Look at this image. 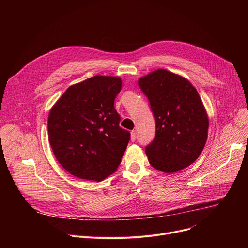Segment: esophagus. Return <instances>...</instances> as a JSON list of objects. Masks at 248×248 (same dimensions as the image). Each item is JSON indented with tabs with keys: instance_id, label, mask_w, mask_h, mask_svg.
Returning a JSON list of instances; mask_svg holds the SVG:
<instances>
[{
	"instance_id": "obj_1",
	"label": "esophagus",
	"mask_w": 248,
	"mask_h": 248,
	"mask_svg": "<svg viewBox=\"0 0 248 248\" xmlns=\"http://www.w3.org/2000/svg\"><path fill=\"white\" fill-rule=\"evenodd\" d=\"M130 140L132 141V142H134V141L136 140V131L135 130H132L130 132Z\"/></svg>"
}]
</instances>
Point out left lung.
Instances as JSON below:
<instances>
[{
	"instance_id": "obj_1",
	"label": "left lung",
	"mask_w": 248,
	"mask_h": 248,
	"mask_svg": "<svg viewBox=\"0 0 248 248\" xmlns=\"http://www.w3.org/2000/svg\"><path fill=\"white\" fill-rule=\"evenodd\" d=\"M156 123L152 142L145 148L150 165L171 173L191 165L201 154L209 121L195 87L185 78L157 69L139 78Z\"/></svg>"
}]
</instances>
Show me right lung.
Segmentation results:
<instances>
[{"instance_id": "right-lung-1", "label": "right lung", "mask_w": 248, "mask_h": 248, "mask_svg": "<svg viewBox=\"0 0 248 248\" xmlns=\"http://www.w3.org/2000/svg\"><path fill=\"white\" fill-rule=\"evenodd\" d=\"M121 89L120 78L95 76L69 86L51 109L50 144L73 175L101 182L121 164L130 138L114 106Z\"/></svg>"}]
</instances>
